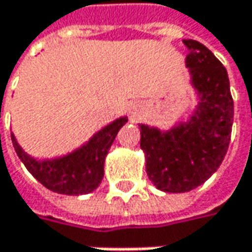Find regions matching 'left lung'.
<instances>
[{
    "label": "left lung",
    "mask_w": 252,
    "mask_h": 252,
    "mask_svg": "<svg viewBox=\"0 0 252 252\" xmlns=\"http://www.w3.org/2000/svg\"><path fill=\"white\" fill-rule=\"evenodd\" d=\"M191 83L200 94L187 124L169 131L140 124V147L146 155V172L158 189L187 192L213 175L225 159L233 123L229 77L222 63L203 43L185 39Z\"/></svg>",
    "instance_id": "left-lung-1"
}]
</instances>
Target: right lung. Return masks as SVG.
<instances>
[{
	"label": "right lung",
	"mask_w": 252,
	"mask_h": 252,
	"mask_svg": "<svg viewBox=\"0 0 252 252\" xmlns=\"http://www.w3.org/2000/svg\"><path fill=\"white\" fill-rule=\"evenodd\" d=\"M126 118H120L94 134L87 144L76 152L52 160H36L30 158L17 144L16 137L11 134L13 146L25 163L27 171L48 189L65 194L81 195L96 189L103 178L105 158Z\"/></svg>",
	"instance_id": "1"
}]
</instances>
